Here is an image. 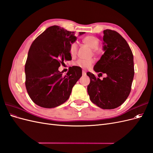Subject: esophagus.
<instances>
[{"instance_id": "esophagus-1", "label": "esophagus", "mask_w": 153, "mask_h": 153, "mask_svg": "<svg viewBox=\"0 0 153 153\" xmlns=\"http://www.w3.org/2000/svg\"><path fill=\"white\" fill-rule=\"evenodd\" d=\"M82 75H84V76L86 75V71H84V70H83V71H82Z\"/></svg>"}]
</instances>
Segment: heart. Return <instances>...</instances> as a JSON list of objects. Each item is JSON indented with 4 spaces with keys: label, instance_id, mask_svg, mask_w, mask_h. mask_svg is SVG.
I'll return each mask as SVG.
<instances>
[{
    "label": "heart",
    "instance_id": "1",
    "mask_svg": "<svg viewBox=\"0 0 153 153\" xmlns=\"http://www.w3.org/2000/svg\"><path fill=\"white\" fill-rule=\"evenodd\" d=\"M84 43L93 50V52L97 53L98 52V47L100 45L99 39L92 36H87L82 39ZM78 50V44L76 42H73L70 45L69 47V53L71 56H75L77 53ZM94 62L93 59H78L75 62V66L80 67L82 69H87L90 68L92 64Z\"/></svg>",
    "mask_w": 153,
    "mask_h": 153
}]
</instances>
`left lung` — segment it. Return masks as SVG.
Returning a JSON list of instances; mask_svg holds the SVG:
<instances>
[{
  "label": "left lung",
  "mask_w": 153,
  "mask_h": 153,
  "mask_svg": "<svg viewBox=\"0 0 153 153\" xmlns=\"http://www.w3.org/2000/svg\"><path fill=\"white\" fill-rule=\"evenodd\" d=\"M103 34L105 53L94 70L106 76L101 80L87 72L91 80L87 92L92 102L101 108L114 109L121 106L131 92L135 73L133 55L126 41L117 32L106 29Z\"/></svg>",
  "instance_id": "obj_1"
}]
</instances>
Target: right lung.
<instances>
[{
    "instance_id": "obj_1",
    "label": "right lung",
    "mask_w": 153,
    "mask_h": 153,
    "mask_svg": "<svg viewBox=\"0 0 153 153\" xmlns=\"http://www.w3.org/2000/svg\"><path fill=\"white\" fill-rule=\"evenodd\" d=\"M76 39L75 32L53 25L32 43L25 65V87L37 105L52 108L69 99L73 87L82 75V68L69 67L65 76L58 69L64 61L71 60L69 47Z\"/></svg>"
}]
</instances>
